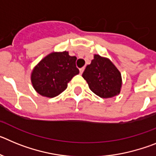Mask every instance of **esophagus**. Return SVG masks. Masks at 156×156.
<instances>
[{
	"mask_svg": "<svg viewBox=\"0 0 156 156\" xmlns=\"http://www.w3.org/2000/svg\"><path fill=\"white\" fill-rule=\"evenodd\" d=\"M84 71V67H83V68H80V73L82 74L83 73V72Z\"/></svg>",
	"mask_w": 156,
	"mask_h": 156,
	"instance_id": "1",
	"label": "esophagus"
}]
</instances>
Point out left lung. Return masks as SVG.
<instances>
[{"label": "left lung", "mask_w": 156, "mask_h": 156, "mask_svg": "<svg viewBox=\"0 0 156 156\" xmlns=\"http://www.w3.org/2000/svg\"><path fill=\"white\" fill-rule=\"evenodd\" d=\"M90 90L98 96L108 98L120 91L122 79L117 68L108 58L95 55L82 74Z\"/></svg>", "instance_id": "1"}]
</instances>
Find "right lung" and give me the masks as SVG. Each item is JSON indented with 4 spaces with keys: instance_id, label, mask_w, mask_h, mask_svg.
I'll return each instance as SVG.
<instances>
[{
    "instance_id": "1",
    "label": "right lung",
    "mask_w": 156,
    "mask_h": 156,
    "mask_svg": "<svg viewBox=\"0 0 156 156\" xmlns=\"http://www.w3.org/2000/svg\"><path fill=\"white\" fill-rule=\"evenodd\" d=\"M76 57L67 51L51 53L34 68L31 80L40 94L54 98L64 91L67 83L80 71L76 66Z\"/></svg>"
}]
</instances>
